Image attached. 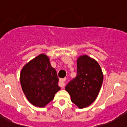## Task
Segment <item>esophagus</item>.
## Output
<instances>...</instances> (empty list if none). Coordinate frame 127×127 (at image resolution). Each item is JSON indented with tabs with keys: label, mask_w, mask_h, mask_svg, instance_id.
<instances>
[{
	"label": "esophagus",
	"mask_w": 127,
	"mask_h": 127,
	"mask_svg": "<svg viewBox=\"0 0 127 127\" xmlns=\"http://www.w3.org/2000/svg\"><path fill=\"white\" fill-rule=\"evenodd\" d=\"M65 82L66 80L65 79H61L59 82V86H61V88H64V86H65Z\"/></svg>",
	"instance_id": "1"
}]
</instances>
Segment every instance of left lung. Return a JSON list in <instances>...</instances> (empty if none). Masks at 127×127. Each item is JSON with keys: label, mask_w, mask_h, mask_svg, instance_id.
Segmentation results:
<instances>
[{"label": "left lung", "mask_w": 127, "mask_h": 127, "mask_svg": "<svg viewBox=\"0 0 127 127\" xmlns=\"http://www.w3.org/2000/svg\"><path fill=\"white\" fill-rule=\"evenodd\" d=\"M103 80L101 66L87 55L77 60V75L65 87L71 101L79 108L88 107L95 101Z\"/></svg>", "instance_id": "left-lung-1"}]
</instances>
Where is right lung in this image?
I'll return each instance as SVG.
<instances>
[{
    "mask_svg": "<svg viewBox=\"0 0 127 127\" xmlns=\"http://www.w3.org/2000/svg\"><path fill=\"white\" fill-rule=\"evenodd\" d=\"M56 71L51 66L44 54L26 64L20 73V83L24 93L31 104L43 107L54 98L58 86Z\"/></svg>",
    "mask_w": 127,
    "mask_h": 127,
    "instance_id": "right-lung-1",
    "label": "right lung"
}]
</instances>
